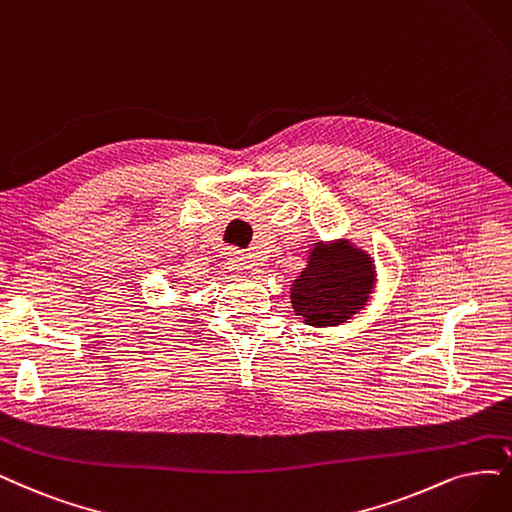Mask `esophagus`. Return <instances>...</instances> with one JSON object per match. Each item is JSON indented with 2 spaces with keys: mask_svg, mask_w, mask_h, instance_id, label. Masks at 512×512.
<instances>
[{
  "mask_svg": "<svg viewBox=\"0 0 512 512\" xmlns=\"http://www.w3.org/2000/svg\"><path fill=\"white\" fill-rule=\"evenodd\" d=\"M227 266H230V268H232V270H236V272L246 270V268H249V257L242 255V253H238V251H234V253H227Z\"/></svg>",
  "mask_w": 512,
  "mask_h": 512,
  "instance_id": "34e87169",
  "label": "esophagus"
}]
</instances>
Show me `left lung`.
Segmentation results:
<instances>
[{
  "label": "left lung",
  "instance_id": "left-lung-1",
  "mask_svg": "<svg viewBox=\"0 0 512 512\" xmlns=\"http://www.w3.org/2000/svg\"><path fill=\"white\" fill-rule=\"evenodd\" d=\"M375 282L367 251L344 238L314 242L308 266L291 285V306L306 325L335 327L369 304Z\"/></svg>",
  "mask_w": 512,
  "mask_h": 512
}]
</instances>
